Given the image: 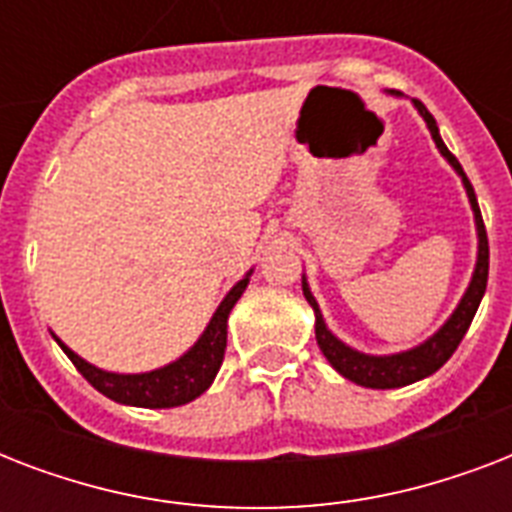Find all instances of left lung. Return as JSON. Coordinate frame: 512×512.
<instances>
[{"label": "left lung", "mask_w": 512, "mask_h": 512, "mask_svg": "<svg viewBox=\"0 0 512 512\" xmlns=\"http://www.w3.org/2000/svg\"><path fill=\"white\" fill-rule=\"evenodd\" d=\"M414 106L422 114V119L428 122V130L436 140L438 151L449 159L454 170L462 175V183L468 188V199L470 207L476 212V228H478V263H476V273H473V281H470L468 292L457 305V311L452 313V319L446 321L444 327L438 329L436 335L430 337L428 342H422L420 348L406 350V353H396V356H364V353H358V350H350L348 345H342L332 332L327 329L324 319H321V311L316 300H313L311 289L303 281V295L305 300L311 303L313 313H316V342H319L321 353L327 356V361L335 366L337 372L342 377H348L350 382H356V385H364V388H404L409 382H417L422 377H428L436 369L452 358V353L457 350V345L462 342L465 332H468L470 321L476 316L478 305H481V297L486 292V281H489V239H486V228H484V217H481V209H478V199L476 191H473V185H470L468 175L462 170V164L457 162V156L444 146V140L438 135L436 119L430 114L428 108L422 106L420 100H414Z\"/></svg>", "instance_id": "left-lung-1"}]
</instances>
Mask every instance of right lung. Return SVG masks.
<instances>
[{
    "label": "right lung",
    "instance_id": "obj_1",
    "mask_svg": "<svg viewBox=\"0 0 512 512\" xmlns=\"http://www.w3.org/2000/svg\"><path fill=\"white\" fill-rule=\"evenodd\" d=\"M247 284L249 276H244V279L225 295V300L215 311L212 321H209V327L204 329V335L199 337V342H196L183 358H177L175 364L164 366V369H156V372H103V369H95V366L87 364L84 358L76 356L74 350H68L58 337H55V340H58V345L63 348V353L71 358V364L82 372L84 380L90 382L95 390H100L103 396L111 398V401H119V404L130 406H146V409L183 406L188 404V401H193V398H199L201 393L212 385V380H215L217 369H220L225 356L228 313H231V308L241 297V292L247 289Z\"/></svg>",
    "mask_w": 512,
    "mask_h": 512
}]
</instances>
